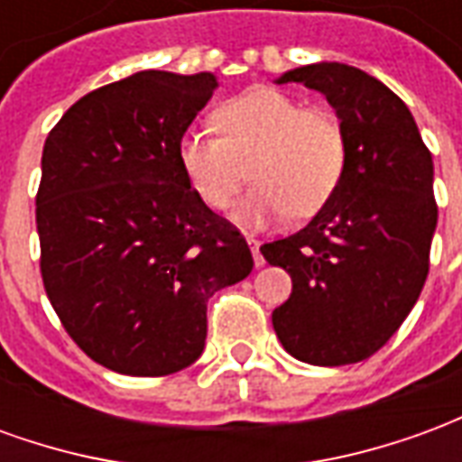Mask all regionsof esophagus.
<instances>
[{"mask_svg": "<svg viewBox=\"0 0 462 462\" xmlns=\"http://www.w3.org/2000/svg\"><path fill=\"white\" fill-rule=\"evenodd\" d=\"M250 250H252V257H254V267H262V264H264V257H262V252H260V242L250 240Z\"/></svg>", "mask_w": 462, "mask_h": 462, "instance_id": "34e87169", "label": "esophagus"}]
</instances>
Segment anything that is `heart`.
<instances>
[{
  "label": "heart",
  "instance_id": "heart-1",
  "mask_svg": "<svg viewBox=\"0 0 462 462\" xmlns=\"http://www.w3.org/2000/svg\"><path fill=\"white\" fill-rule=\"evenodd\" d=\"M212 123L220 135L188 131L178 161L210 210L230 208L252 168L257 188L232 212L242 227L260 230L290 212L317 215L339 188L346 135L329 111L301 108L277 88H250L222 104Z\"/></svg>",
  "mask_w": 462,
  "mask_h": 462
}]
</instances>
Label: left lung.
<instances>
[{
	"mask_svg": "<svg viewBox=\"0 0 462 462\" xmlns=\"http://www.w3.org/2000/svg\"><path fill=\"white\" fill-rule=\"evenodd\" d=\"M277 84L327 96L346 135V168L307 227L260 247L291 277L272 327L304 364H356L396 334L426 284L438 225L433 158L408 106L361 69L321 61Z\"/></svg>",
	"mask_w": 462,
	"mask_h": 462,
	"instance_id": "8db88e82",
	"label": "left lung"
}]
</instances>
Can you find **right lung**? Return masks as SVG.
Segmentation results:
<instances>
[{
    "label": "right lung",
    "instance_id": "add662e5",
    "mask_svg": "<svg viewBox=\"0 0 462 462\" xmlns=\"http://www.w3.org/2000/svg\"><path fill=\"white\" fill-rule=\"evenodd\" d=\"M215 88L210 71H138L79 98L44 143V290L69 337L116 374L168 376L198 361L208 300L254 264L178 161Z\"/></svg>",
    "mask_w": 462,
    "mask_h": 462
}]
</instances>
